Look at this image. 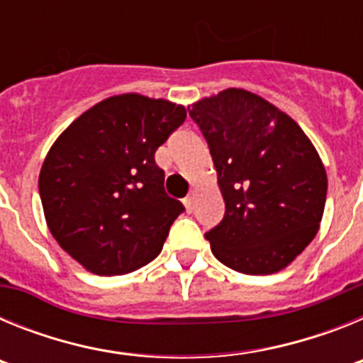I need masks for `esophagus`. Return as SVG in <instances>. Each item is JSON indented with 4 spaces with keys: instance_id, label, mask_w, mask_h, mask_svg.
Listing matches in <instances>:
<instances>
[{
    "instance_id": "1",
    "label": "esophagus",
    "mask_w": 363,
    "mask_h": 363,
    "mask_svg": "<svg viewBox=\"0 0 363 363\" xmlns=\"http://www.w3.org/2000/svg\"><path fill=\"white\" fill-rule=\"evenodd\" d=\"M194 198H196V191H194V189H192V191L189 192L187 196L184 198V205H185V209H187L189 213H191V211L194 209Z\"/></svg>"
}]
</instances>
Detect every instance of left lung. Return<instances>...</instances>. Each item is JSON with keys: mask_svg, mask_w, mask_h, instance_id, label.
<instances>
[{"mask_svg": "<svg viewBox=\"0 0 363 363\" xmlns=\"http://www.w3.org/2000/svg\"><path fill=\"white\" fill-rule=\"evenodd\" d=\"M209 143L223 220L205 233L221 264L272 274L294 262L320 229L327 174L300 125L262 96L225 89L191 105Z\"/></svg>", "mask_w": 363, "mask_h": 363, "instance_id": "1", "label": "left lung"}]
</instances>
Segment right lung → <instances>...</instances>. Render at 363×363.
<instances>
[{
  "mask_svg": "<svg viewBox=\"0 0 363 363\" xmlns=\"http://www.w3.org/2000/svg\"><path fill=\"white\" fill-rule=\"evenodd\" d=\"M185 116L169 99L111 96L52 143L38 179L45 220L83 269L127 274L162 252L184 205L167 196L154 152Z\"/></svg>",
  "mask_w": 363,
  "mask_h": 363,
  "instance_id": "obj_1",
  "label": "right lung"
}]
</instances>
